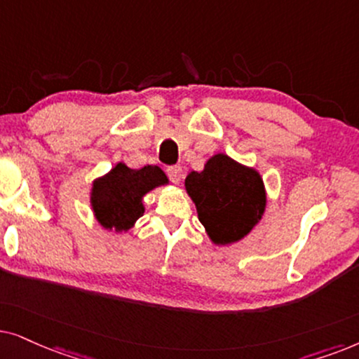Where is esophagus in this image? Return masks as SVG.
Masks as SVG:
<instances>
[{
  "instance_id": "1",
  "label": "esophagus",
  "mask_w": 359,
  "mask_h": 359,
  "mask_svg": "<svg viewBox=\"0 0 359 359\" xmlns=\"http://www.w3.org/2000/svg\"><path fill=\"white\" fill-rule=\"evenodd\" d=\"M165 172H167V177H169V179L174 184H179L180 179H182V167H180V165L167 167Z\"/></svg>"
}]
</instances>
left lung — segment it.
<instances>
[{"label": "left lung", "instance_id": "8db88e82", "mask_svg": "<svg viewBox=\"0 0 359 359\" xmlns=\"http://www.w3.org/2000/svg\"><path fill=\"white\" fill-rule=\"evenodd\" d=\"M185 189L195 202L200 223L217 245L245 238L264 213L261 175L224 154L208 159L202 172H190Z\"/></svg>", "mask_w": 359, "mask_h": 359}]
</instances>
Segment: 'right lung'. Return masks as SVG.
<instances>
[{
  "label": "right lung",
  "instance_id": "add662e5",
  "mask_svg": "<svg viewBox=\"0 0 359 359\" xmlns=\"http://www.w3.org/2000/svg\"><path fill=\"white\" fill-rule=\"evenodd\" d=\"M167 182V177L157 165L130 169L119 164L102 179L95 180L92 205L97 219L104 228L126 231L144 213L142 197Z\"/></svg>",
  "mask_w": 359,
  "mask_h": 359
}]
</instances>
